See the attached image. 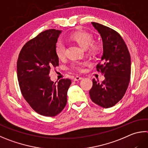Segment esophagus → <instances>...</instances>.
Listing matches in <instances>:
<instances>
[{"label": "esophagus", "instance_id": "34e87169", "mask_svg": "<svg viewBox=\"0 0 148 148\" xmlns=\"http://www.w3.org/2000/svg\"><path fill=\"white\" fill-rule=\"evenodd\" d=\"M82 79V77H79V76H76L74 78V81H79V80H80V79Z\"/></svg>", "mask_w": 148, "mask_h": 148}]
</instances>
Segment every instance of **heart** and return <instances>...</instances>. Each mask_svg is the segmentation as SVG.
Returning a JSON list of instances; mask_svg holds the SVG:
<instances>
[{
	"label": "heart",
	"mask_w": 148,
	"mask_h": 148,
	"mask_svg": "<svg viewBox=\"0 0 148 148\" xmlns=\"http://www.w3.org/2000/svg\"><path fill=\"white\" fill-rule=\"evenodd\" d=\"M68 39L71 41H74L79 45L83 48H87L90 44V50L92 51H96L97 49L96 45L91 44L93 41L92 36L85 32L77 31L72 33L68 37ZM56 54L59 59H63L65 55V45L61 42H58L56 44L55 48ZM88 64V61H76L72 63L70 66V69L72 71L82 72L83 71V66Z\"/></svg>",
	"instance_id": "1"
}]
</instances>
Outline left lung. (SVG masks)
I'll list each match as a JSON object with an SVG mask.
<instances>
[{
    "label": "left lung",
    "instance_id": "obj_1",
    "mask_svg": "<svg viewBox=\"0 0 148 148\" xmlns=\"http://www.w3.org/2000/svg\"><path fill=\"white\" fill-rule=\"evenodd\" d=\"M101 37L103 53L97 71L105 76L101 83L92 79L89 91L91 100L103 108L114 106L127 90L131 77V58L124 41L114 29L91 23Z\"/></svg>",
    "mask_w": 148,
    "mask_h": 148
}]
</instances>
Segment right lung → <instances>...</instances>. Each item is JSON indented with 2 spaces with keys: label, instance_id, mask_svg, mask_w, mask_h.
<instances>
[{
  "label": "right lung",
  "instance_id": "right-lung-1",
  "mask_svg": "<svg viewBox=\"0 0 148 148\" xmlns=\"http://www.w3.org/2000/svg\"><path fill=\"white\" fill-rule=\"evenodd\" d=\"M61 30L42 32L24 45L17 63V78L24 98L37 113L55 116L65 108L70 79L51 81L50 69L59 66L55 48Z\"/></svg>",
  "mask_w": 148,
  "mask_h": 148
}]
</instances>
